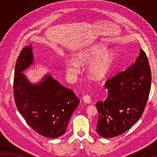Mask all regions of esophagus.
<instances>
[{"instance_id":"obj_1","label":"esophagus","mask_w":157,"mask_h":157,"mask_svg":"<svg viewBox=\"0 0 157 157\" xmlns=\"http://www.w3.org/2000/svg\"><path fill=\"white\" fill-rule=\"evenodd\" d=\"M83 100H84V102L86 103V104H90V103H91L92 102L90 96L89 95H85L84 97H83Z\"/></svg>"}]
</instances>
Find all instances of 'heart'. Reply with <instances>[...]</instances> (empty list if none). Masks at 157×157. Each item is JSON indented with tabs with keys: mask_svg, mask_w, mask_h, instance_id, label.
I'll return each mask as SVG.
<instances>
[{
	"mask_svg": "<svg viewBox=\"0 0 157 157\" xmlns=\"http://www.w3.org/2000/svg\"><path fill=\"white\" fill-rule=\"evenodd\" d=\"M115 52L107 50L105 44L96 42L77 52L75 60L66 61V70L68 74L75 77L80 71L79 64H88V73L93 79H101L107 75L113 67Z\"/></svg>",
	"mask_w": 157,
	"mask_h": 157,
	"instance_id": "b5f03b06",
	"label": "heart"
}]
</instances>
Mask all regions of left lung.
Instances as JSON below:
<instances>
[{
	"instance_id": "obj_1",
	"label": "left lung",
	"mask_w": 157,
	"mask_h": 157,
	"mask_svg": "<svg viewBox=\"0 0 157 157\" xmlns=\"http://www.w3.org/2000/svg\"><path fill=\"white\" fill-rule=\"evenodd\" d=\"M109 92L104 101L96 102V132L102 138H113L131 128L141 117L151 86V71L146 53L140 50L135 62L105 83Z\"/></svg>"
}]
</instances>
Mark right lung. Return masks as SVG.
Returning a JSON list of instances; mask_svg holds the SVG:
<instances>
[{
    "mask_svg": "<svg viewBox=\"0 0 157 157\" xmlns=\"http://www.w3.org/2000/svg\"><path fill=\"white\" fill-rule=\"evenodd\" d=\"M32 46L22 49L15 69L13 92L19 112L38 134L51 138L65 134L72 113L79 103L72 90L46 73L32 83L22 73L34 64Z\"/></svg>",
    "mask_w": 157,
    "mask_h": 157,
    "instance_id": "obj_1",
    "label": "right lung"
}]
</instances>
